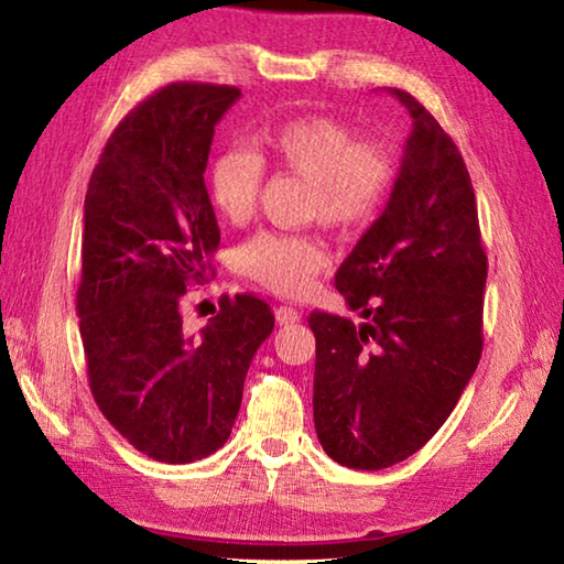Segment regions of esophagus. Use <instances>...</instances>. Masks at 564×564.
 Instances as JSON below:
<instances>
[{
    "label": "esophagus",
    "mask_w": 564,
    "mask_h": 564,
    "mask_svg": "<svg viewBox=\"0 0 564 564\" xmlns=\"http://www.w3.org/2000/svg\"><path fill=\"white\" fill-rule=\"evenodd\" d=\"M275 321H279L281 326H291V323L301 321V313L299 308H293V305H281V308H275Z\"/></svg>",
    "instance_id": "34e87169"
}]
</instances>
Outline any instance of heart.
Instances as JSON below:
<instances>
[{"label": "heart", "instance_id": "b5f03b06", "mask_svg": "<svg viewBox=\"0 0 564 564\" xmlns=\"http://www.w3.org/2000/svg\"><path fill=\"white\" fill-rule=\"evenodd\" d=\"M248 151L228 149L208 164V198L228 224H243L253 214L261 166L303 178L305 212L340 231L368 224L380 212L398 171L388 144L356 139L348 123L333 117H299L256 131ZM328 263L318 241L279 231L256 234L236 251L238 271L285 295L308 291Z\"/></svg>", "mask_w": 564, "mask_h": 564}]
</instances>
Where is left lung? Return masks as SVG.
Instances as JSON below:
<instances>
[{
    "mask_svg": "<svg viewBox=\"0 0 564 564\" xmlns=\"http://www.w3.org/2000/svg\"><path fill=\"white\" fill-rule=\"evenodd\" d=\"M413 129L390 198L336 273L366 323L313 311V423L333 460L383 470L453 413L482 352L488 256L460 151L408 91Z\"/></svg>",
    "mask_w": 564,
    "mask_h": 564,
    "instance_id": "obj_1",
    "label": "left lung"
}]
</instances>
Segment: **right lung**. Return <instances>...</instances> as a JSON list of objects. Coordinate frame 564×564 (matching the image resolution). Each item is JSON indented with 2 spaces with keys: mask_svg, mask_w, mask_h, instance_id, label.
Masks as SVG:
<instances>
[{
  "mask_svg": "<svg viewBox=\"0 0 564 564\" xmlns=\"http://www.w3.org/2000/svg\"><path fill=\"white\" fill-rule=\"evenodd\" d=\"M241 99L221 84H169L129 111L94 169L76 291L89 388L104 417L159 463L221 447L248 366L271 336L269 303L226 299L198 336L181 299L221 243L204 184L214 127Z\"/></svg>",
  "mask_w": 564,
  "mask_h": 564,
  "instance_id": "right-lung-1",
  "label": "right lung"
}]
</instances>
